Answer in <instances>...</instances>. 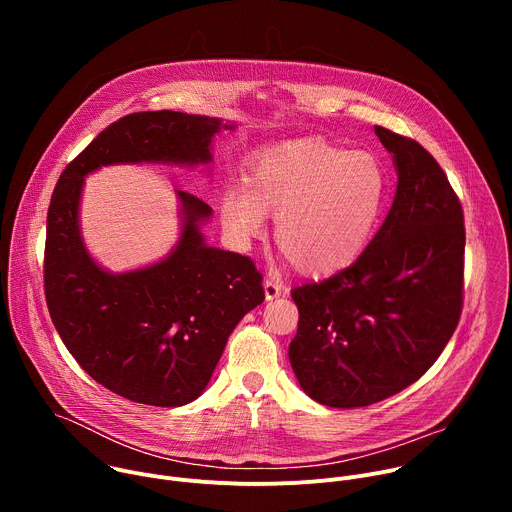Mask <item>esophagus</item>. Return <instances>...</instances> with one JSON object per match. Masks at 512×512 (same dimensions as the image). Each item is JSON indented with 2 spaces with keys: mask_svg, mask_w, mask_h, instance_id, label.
I'll return each mask as SVG.
<instances>
[{
  "mask_svg": "<svg viewBox=\"0 0 512 512\" xmlns=\"http://www.w3.org/2000/svg\"><path fill=\"white\" fill-rule=\"evenodd\" d=\"M263 289H265V300H275L281 296V285L273 279H265Z\"/></svg>",
  "mask_w": 512,
  "mask_h": 512,
  "instance_id": "esophagus-1",
  "label": "esophagus"
}]
</instances>
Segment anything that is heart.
Returning a JSON list of instances; mask_svg holds the SVG:
<instances>
[{
  "instance_id": "heart-1",
  "label": "heart",
  "mask_w": 512,
  "mask_h": 512,
  "mask_svg": "<svg viewBox=\"0 0 512 512\" xmlns=\"http://www.w3.org/2000/svg\"><path fill=\"white\" fill-rule=\"evenodd\" d=\"M387 196L381 162L326 139H294L263 152L245 186L221 202L231 239L247 245L275 216V245L298 273L326 277L354 263L371 243Z\"/></svg>"
}]
</instances>
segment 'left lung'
Instances as JSON below:
<instances>
[{
	"label": "left lung",
	"instance_id": "left-lung-1",
	"mask_svg": "<svg viewBox=\"0 0 512 512\" xmlns=\"http://www.w3.org/2000/svg\"><path fill=\"white\" fill-rule=\"evenodd\" d=\"M375 133L399 178L383 227L350 267L291 289L300 312L291 369L306 395L340 409L421 379L464 304V212L446 172L415 139Z\"/></svg>",
	"mask_w": 512,
	"mask_h": 512
}]
</instances>
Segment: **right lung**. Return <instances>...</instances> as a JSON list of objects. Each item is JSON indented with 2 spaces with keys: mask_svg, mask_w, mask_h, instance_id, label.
Listing matches in <instances>:
<instances>
[{
  "mask_svg": "<svg viewBox=\"0 0 512 512\" xmlns=\"http://www.w3.org/2000/svg\"><path fill=\"white\" fill-rule=\"evenodd\" d=\"M216 117L141 111L103 129L72 160L46 218L44 294L68 352L105 389L143 405L180 407L208 385L241 318L265 300L263 275L239 253L204 243L212 208L178 190L184 229L160 263L127 273L99 267L81 237L85 176L111 164H208Z\"/></svg>",
  "mask_w": 512,
  "mask_h": 512,
  "instance_id": "add662e5",
  "label": "right lung"
}]
</instances>
